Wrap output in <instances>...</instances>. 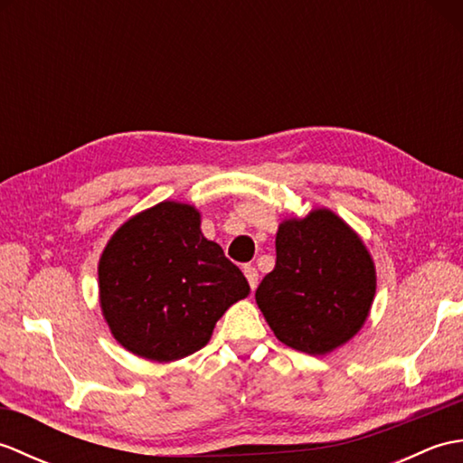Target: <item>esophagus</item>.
Masks as SVG:
<instances>
[{
    "label": "esophagus",
    "mask_w": 463,
    "mask_h": 463,
    "mask_svg": "<svg viewBox=\"0 0 463 463\" xmlns=\"http://www.w3.org/2000/svg\"><path fill=\"white\" fill-rule=\"evenodd\" d=\"M244 277H247L252 290L259 287V270L254 269V267H250V264H247V267H244Z\"/></svg>",
    "instance_id": "esophagus-1"
}]
</instances>
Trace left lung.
Returning <instances> with one entry per match:
<instances>
[{"instance_id": "8db88e82", "label": "left lung", "mask_w": 463, "mask_h": 463, "mask_svg": "<svg viewBox=\"0 0 463 463\" xmlns=\"http://www.w3.org/2000/svg\"><path fill=\"white\" fill-rule=\"evenodd\" d=\"M373 294L376 269L368 249L338 214L317 209L280 222L277 264L254 297L274 336L320 356L364 326Z\"/></svg>"}]
</instances>
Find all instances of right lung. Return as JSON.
Instances as JSON below:
<instances>
[{
	"label": "right lung",
	"instance_id": "1",
	"mask_svg": "<svg viewBox=\"0 0 463 463\" xmlns=\"http://www.w3.org/2000/svg\"><path fill=\"white\" fill-rule=\"evenodd\" d=\"M249 292L237 264L203 237L193 204L163 201L131 216L99 259V300L111 334L153 362L201 350L216 320Z\"/></svg>",
	"mask_w": 463,
	"mask_h": 463
}]
</instances>
